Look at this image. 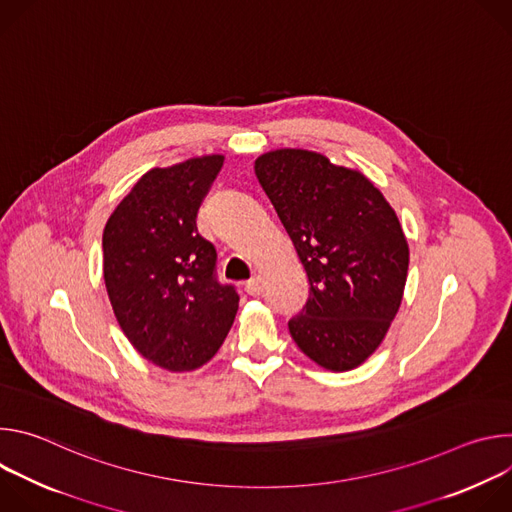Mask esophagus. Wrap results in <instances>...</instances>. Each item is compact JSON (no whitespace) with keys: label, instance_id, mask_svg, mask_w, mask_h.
Returning a JSON list of instances; mask_svg holds the SVG:
<instances>
[{"label":"esophagus","instance_id":"esophagus-1","mask_svg":"<svg viewBox=\"0 0 512 512\" xmlns=\"http://www.w3.org/2000/svg\"><path fill=\"white\" fill-rule=\"evenodd\" d=\"M261 289H263V281H261L259 275H253V277L245 283V291H247L249 296H259Z\"/></svg>","mask_w":512,"mask_h":512}]
</instances>
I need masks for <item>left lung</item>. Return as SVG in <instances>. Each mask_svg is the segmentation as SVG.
Listing matches in <instances>:
<instances>
[{"label": "left lung", "mask_w": 512, "mask_h": 512, "mask_svg": "<svg viewBox=\"0 0 512 512\" xmlns=\"http://www.w3.org/2000/svg\"><path fill=\"white\" fill-rule=\"evenodd\" d=\"M255 176L308 273L310 298L287 322L300 350L350 371L383 342L403 298L409 247L385 196L316 152L275 150Z\"/></svg>", "instance_id": "left-lung-1"}]
</instances>
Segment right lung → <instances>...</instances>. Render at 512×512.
I'll return each instance as SVG.
<instances>
[{"instance_id":"obj_1","label":"right lung","mask_w":512,"mask_h":512,"mask_svg":"<svg viewBox=\"0 0 512 512\" xmlns=\"http://www.w3.org/2000/svg\"><path fill=\"white\" fill-rule=\"evenodd\" d=\"M223 156L192 158L143 174L103 231V277L115 318L135 350L184 373L225 342L235 285L216 277V249L198 233V208Z\"/></svg>"}]
</instances>
